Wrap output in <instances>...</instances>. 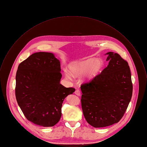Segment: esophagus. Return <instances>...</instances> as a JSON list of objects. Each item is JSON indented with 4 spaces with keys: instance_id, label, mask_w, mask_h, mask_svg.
I'll return each mask as SVG.
<instances>
[{
    "instance_id": "1",
    "label": "esophagus",
    "mask_w": 147,
    "mask_h": 147,
    "mask_svg": "<svg viewBox=\"0 0 147 147\" xmlns=\"http://www.w3.org/2000/svg\"><path fill=\"white\" fill-rule=\"evenodd\" d=\"M75 94L78 95V96H80V94H81V92H80V91L79 90H76L75 92Z\"/></svg>"
}]
</instances>
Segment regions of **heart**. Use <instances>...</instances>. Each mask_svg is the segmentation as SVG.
<instances>
[{
  "label": "heart",
  "instance_id": "obj_1",
  "mask_svg": "<svg viewBox=\"0 0 147 147\" xmlns=\"http://www.w3.org/2000/svg\"><path fill=\"white\" fill-rule=\"evenodd\" d=\"M104 63L101 59L92 57L80 62H74L68 66L69 72L74 76H79L87 72V78L92 79L100 72ZM65 77L71 79V75L67 71L64 72Z\"/></svg>",
  "mask_w": 147,
  "mask_h": 147
}]
</instances>
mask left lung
Instances as JSON below:
<instances>
[{
    "label": "left lung",
    "instance_id": "left-lung-1",
    "mask_svg": "<svg viewBox=\"0 0 147 147\" xmlns=\"http://www.w3.org/2000/svg\"><path fill=\"white\" fill-rule=\"evenodd\" d=\"M108 55V65L90 82L81 86L83 115L94 127L101 128L118 123L124 116L132 95L129 67L120 55Z\"/></svg>",
    "mask_w": 147,
    "mask_h": 147
}]
</instances>
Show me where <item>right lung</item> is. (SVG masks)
<instances>
[{"instance_id": "1", "label": "right lung", "mask_w": 147, "mask_h": 147, "mask_svg": "<svg viewBox=\"0 0 147 147\" xmlns=\"http://www.w3.org/2000/svg\"><path fill=\"white\" fill-rule=\"evenodd\" d=\"M60 62L52 53H34L18 66L15 96L27 119L45 127L56 124L62 104L75 89L60 84Z\"/></svg>"}]
</instances>
